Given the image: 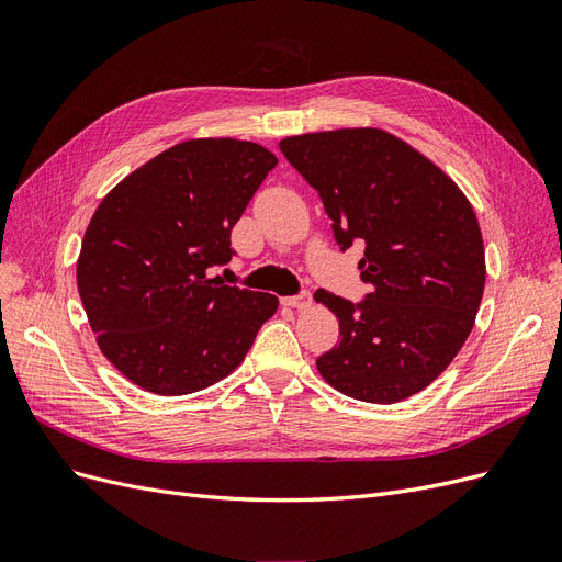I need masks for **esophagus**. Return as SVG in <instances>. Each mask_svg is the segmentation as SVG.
Wrapping results in <instances>:
<instances>
[{"label":"esophagus","instance_id":"esophagus-1","mask_svg":"<svg viewBox=\"0 0 562 562\" xmlns=\"http://www.w3.org/2000/svg\"><path fill=\"white\" fill-rule=\"evenodd\" d=\"M288 307H295V310H307L312 304V293L310 291H300L297 295H288L281 300Z\"/></svg>","mask_w":562,"mask_h":562}]
</instances>
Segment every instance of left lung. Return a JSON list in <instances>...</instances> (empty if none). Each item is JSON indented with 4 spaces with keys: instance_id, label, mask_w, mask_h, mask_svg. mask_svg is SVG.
Instances as JSON below:
<instances>
[{
    "instance_id": "left-lung-1",
    "label": "left lung",
    "mask_w": 562,
    "mask_h": 562,
    "mask_svg": "<svg viewBox=\"0 0 562 562\" xmlns=\"http://www.w3.org/2000/svg\"><path fill=\"white\" fill-rule=\"evenodd\" d=\"M279 147L318 192L339 250L366 246L361 302L323 288L314 295L339 321V342L318 356V372L356 401L417 394L452 363L481 307L485 250L471 203L380 128L304 133Z\"/></svg>"
}]
</instances>
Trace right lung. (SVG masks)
I'll return each mask as SVG.
<instances>
[{"label": "right lung", "mask_w": 562, "mask_h": 562, "mask_svg": "<svg viewBox=\"0 0 562 562\" xmlns=\"http://www.w3.org/2000/svg\"><path fill=\"white\" fill-rule=\"evenodd\" d=\"M274 166L262 145L187 140L95 209L77 288L100 351L133 384L182 396L220 382L277 312L274 295L213 277L232 260V227Z\"/></svg>", "instance_id": "obj_1"}]
</instances>
